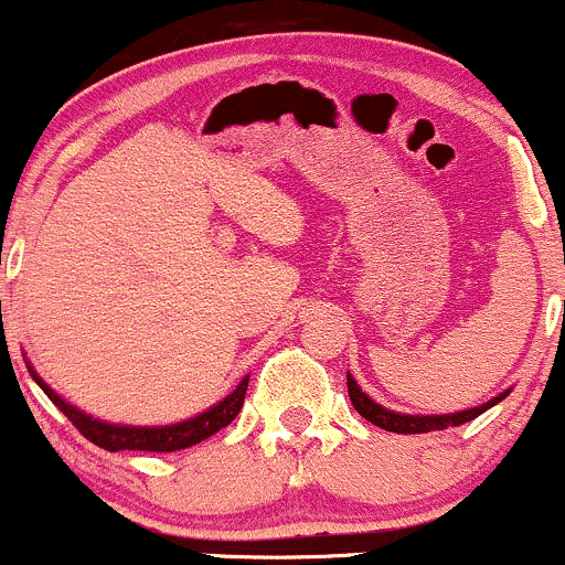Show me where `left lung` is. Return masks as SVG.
I'll return each instance as SVG.
<instances>
[{
	"instance_id": "1",
	"label": "left lung",
	"mask_w": 565,
	"mask_h": 565,
	"mask_svg": "<svg viewBox=\"0 0 565 565\" xmlns=\"http://www.w3.org/2000/svg\"><path fill=\"white\" fill-rule=\"evenodd\" d=\"M510 391L499 393L497 398L486 401V404L476 406V408H465V412H454V414H401V412H391V408L374 404L369 395L361 391L359 382L348 374V395L353 401V408L361 414V417L369 419L372 425L382 427L387 433H433V430H446V427H457L476 419L478 414H483L486 408L497 406L499 401L508 398Z\"/></svg>"
}]
</instances>
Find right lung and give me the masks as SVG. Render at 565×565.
Wrapping results in <instances>:
<instances>
[{"instance_id":"add662e5","label":"right lung","mask_w":565,"mask_h":565,"mask_svg":"<svg viewBox=\"0 0 565 565\" xmlns=\"http://www.w3.org/2000/svg\"><path fill=\"white\" fill-rule=\"evenodd\" d=\"M29 372L31 377L36 380V385L42 387L44 395H47V398L53 401L63 414H66L71 423H74L76 430L106 451H125V449L127 451H180V449H188V446H196L201 440L215 436L217 430H223V427H228L233 419H236V414L242 412L244 406L246 385H249V377H244L236 385V391L225 395L220 404L196 414V417L185 419V423L161 425V427H132V425H111V423H103V419L89 417V414H84L82 408L71 406L68 401H63L61 395L47 385V382L39 377L31 364H29Z\"/></svg>"}]
</instances>
